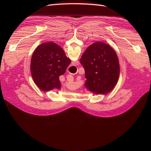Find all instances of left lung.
<instances>
[{"label":"left lung","instance_id":"8db88e82","mask_svg":"<svg viewBox=\"0 0 151 151\" xmlns=\"http://www.w3.org/2000/svg\"><path fill=\"white\" fill-rule=\"evenodd\" d=\"M80 62L85 70L84 87L96 94L106 95L115 88L120 76V64L112 47L98 42L91 45Z\"/></svg>","mask_w":151,"mask_h":151}]
</instances>
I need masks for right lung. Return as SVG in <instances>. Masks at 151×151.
<instances>
[{
	"mask_svg": "<svg viewBox=\"0 0 151 151\" xmlns=\"http://www.w3.org/2000/svg\"><path fill=\"white\" fill-rule=\"evenodd\" d=\"M70 62L55 43L41 44L35 49L31 60V74L35 84L45 92L60 89L59 77L65 72Z\"/></svg>",
	"mask_w": 151,
	"mask_h": 151,
	"instance_id": "right-lung-1",
	"label": "right lung"
}]
</instances>
